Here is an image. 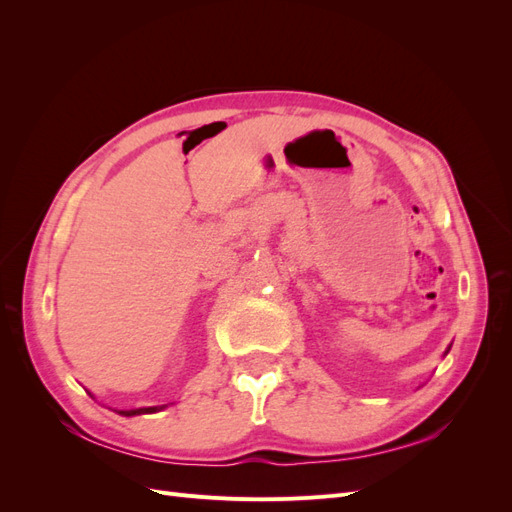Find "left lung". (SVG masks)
Here are the masks:
<instances>
[{"instance_id":"1","label":"left lung","mask_w":512,"mask_h":512,"mask_svg":"<svg viewBox=\"0 0 512 512\" xmlns=\"http://www.w3.org/2000/svg\"><path fill=\"white\" fill-rule=\"evenodd\" d=\"M448 350H451V348H448ZM448 350H446V352H448Z\"/></svg>"}]
</instances>
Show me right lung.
I'll return each instance as SVG.
<instances>
[{
    "instance_id": "1",
    "label": "right lung",
    "mask_w": 512,
    "mask_h": 512,
    "mask_svg": "<svg viewBox=\"0 0 512 512\" xmlns=\"http://www.w3.org/2000/svg\"><path fill=\"white\" fill-rule=\"evenodd\" d=\"M166 406H151V408H136V410H119L121 416H136V414H153V412H160Z\"/></svg>"
}]
</instances>
